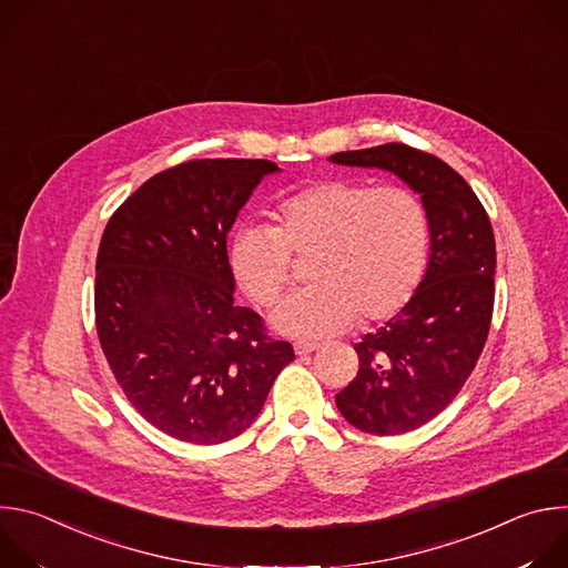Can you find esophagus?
I'll return each instance as SVG.
<instances>
[{
	"mask_svg": "<svg viewBox=\"0 0 568 568\" xmlns=\"http://www.w3.org/2000/svg\"><path fill=\"white\" fill-rule=\"evenodd\" d=\"M316 348H318V344H314V342H303V339H301V342H294V353L301 355V357L314 353Z\"/></svg>",
	"mask_w": 568,
	"mask_h": 568,
	"instance_id": "obj_1",
	"label": "esophagus"
}]
</instances>
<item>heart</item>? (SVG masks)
<instances>
[{
  "mask_svg": "<svg viewBox=\"0 0 568 568\" xmlns=\"http://www.w3.org/2000/svg\"><path fill=\"white\" fill-rule=\"evenodd\" d=\"M429 240V217L414 191L323 180L281 200L274 226L240 229L229 258L240 287L272 305L292 278V252L314 254V285L281 301L272 326L323 339L348 331L359 314L379 321L407 305L423 283Z\"/></svg>",
  "mask_w": 568,
  "mask_h": 568,
  "instance_id": "b5f03b06",
  "label": "heart"
}]
</instances>
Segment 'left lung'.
<instances>
[{
    "instance_id": "obj_1",
    "label": "left lung",
    "mask_w": 568,
    "mask_h": 568,
    "mask_svg": "<svg viewBox=\"0 0 568 568\" xmlns=\"http://www.w3.org/2000/svg\"><path fill=\"white\" fill-rule=\"evenodd\" d=\"M333 164L382 169L420 193L429 217L427 274L377 333L355 344L357 377L337 409L375 436L414 432L436 418L471 375L490 333L497 247L488 213L443 159L404 143L346 150Z\"/></svg>"
}]
</instances>
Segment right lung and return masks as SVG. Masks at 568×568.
Here are the masks:
<instances>
[{"label":"right lung","mask_w":568,"mask_h":568,"mask_svg":"<svg viewBox=\"0 0 568 568\" xmlns=\"http://www.w3.org/2000/svg\"><path fill=\"white\" fill-rule=\"evenodd\" d=\"M267 159H197L141 184L110 217L97 258V331L132 407L159 432L217 445L261 414L287 342L235 303L226 233Z\"/></svg>","instance_id":"add662e5"}]
</instances>
